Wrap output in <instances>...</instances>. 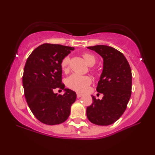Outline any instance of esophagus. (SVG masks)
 I'll return each instance as SVG.
<instances>
[{
  "label": "esophagus",
  "instance_id": "obj_1",
  "mask_svg": "<svg viewBox=\"0 0 155 155\" xmlns=\"http://www.w3.org/2000/svg\"><path fill=\"white\" fill-rule=\"evenodd\" d=\"M82 96V94L81 93H79V92H77V97L78 98H80V97H81Z\"/></svg>",
  "mask_w": 155,
  "mask_h": 155
}]
</instances>
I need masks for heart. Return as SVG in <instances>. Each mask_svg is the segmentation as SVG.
<instances>
[{"instance_id":"b5f03b06","label":"heart","mask_w":155,"mask_h":155,"mask_svg":"<svg viewBox=\"0 0 155 155\" xmlns=\"http://www.w3.org/2000/svg\"><path fill=\"white\" fill-rule=\"evenodd\" d=\"M82 56H83L85 62L90 66H92L96 63V58L94 55L89 54V53H84ZM69 61L70 59L68 57H65L61 62V68L64 71H67L68 70ZM91 82H92V79L89 76L74 73L68 78L67 85L72 90L82 92L85 90L87 87L90 84Z\"/></svg>"}]
</instances>
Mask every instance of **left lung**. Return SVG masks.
Listing matches in <instances>:
<instances>
[{
	"label": "left lung",
	"instance_id": "left-lung-1",
	"mask_svg": "<svg viewBox=\"0 0 155 155\" xmlns=\"http://www.w3.org/2000/svg\"><path fill=\"white\" fill-rule=\"evenodd\" d=\"M103 58V71L97 91L102 99L92 95L93 102L87 108V116L92 124L108 126L116 122L126 109L131 96L132 73L130 65L121 52L106 45L89 46Z\"/></svg>",
	"mask_w": 155,
	"mask_h": 155
}]
</instances>
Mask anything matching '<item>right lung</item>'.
I'll return each instance as SVG.
<instances>
[{
	"instance_id": "obj_1",
	"label": "right lung",
	"mask_w": 155,
	"mask_h": 155,
	"mask_svg": "<svg viewBox=\"0 0 155 155\" xmlns=\"http://www.w3.org/2000/svg\"><path fill=\"white\" fill-rule=\"evenodd\" d=\"M73 47L44 44L31 52L25 63L22 84L29 109L39 121L46 125L62 124L69 117L76 93L62 83L61 62ZM64 95L55 94V88Z\"/></svg>"
}]
</instances>
